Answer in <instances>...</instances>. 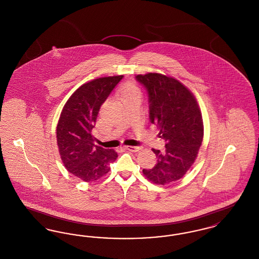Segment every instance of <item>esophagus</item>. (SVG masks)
<instances>
[{"label":"esophagus","instance_id":"1","mask_svg":"<svg viewBox=\"0 0 259 259\" xmlns=\"http://www.w3.org/2000/svg\"><path fill=\"white\" fill-rule=\"evenodd\" d=\"M125 149L126 150H129V151H132V152H136V151H138L140 148L139 147H131V146H129V147H125Z\"/></svg>","mask_w":259,"mask_h":259}]
</instances>
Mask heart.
I'll use <instances>...</instances> for the list:
<instances>
[{"instance_id":"obj_1","label":"heart","mask_w":259,"mask_h":259,"mask_svg":"<svg viewBox=\"0 0 259 259\" xmlns=\"http://www.w3.org/2000/svg\"><path fill=\"white\" fill-rule=\"evenodd\" d=\"M140 94V91L138 89V87H136L135 84L133 83H126L120 92V97L121 99L129 97V96H133V95H137Z\"/></svg>"}]
</instances>
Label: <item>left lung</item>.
<instances>
[{"instance_id":"obj_1","label":"left lung","mask_w":259,"mask_h":259,"mask_svg":"<svg viewBox=\"0 0 259 259\" xmlns=\"http://www.w3.org/2000/svg\"><path fill=\"white\" fill-rule=\"evenodd\" d=\"M135 77L148 92L149 120L166 142L163 152L152 148L157 162L143 172L156 185L170 184L182 179L197 157L204 135L201 111L192 93L179 80L156 73Z\"/></svg>"}]
</instances>
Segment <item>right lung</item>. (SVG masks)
<instances>
[{
	"mask_svg": "<svg viewBox=\"0 0 259 259\" xmlns=\"http://www.w3.org/2000/svg\"><path fill=\"white\" fill-rule=\"evenodd\" d=\"M122 77H100L84 83L63 108L56 129L59 153L66 169L87 183L105 176L110 171L111 163L117 158L113 149L95 145L91 131L102 104Z\"/></svg>",
	"mask_w": 259,
	"mask_h": 259,
	"instance_id": "obj_1",
	"label": "right lung"
}]
</instances>
